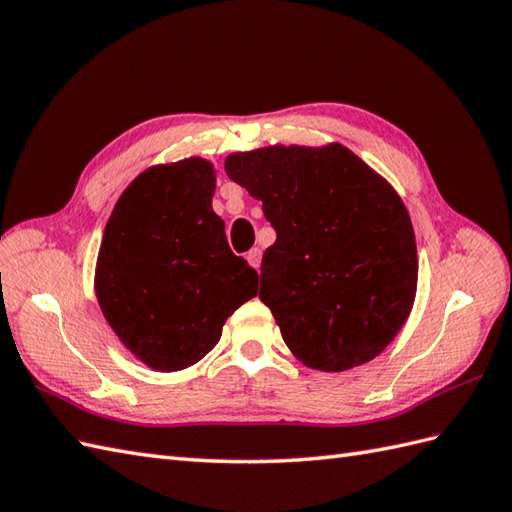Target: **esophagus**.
Listing matches in <instances>:
<instances>
[{"label": "esophagus", "mask_w": 512, "mask_h": 512, "mask_svg": "<svg viewBox=\"0 0 512 512\" xmlns=\"http://www.w3.org/2000/svg\"><path fill=\"white\" fill-rule=\"evenodd\" d=\"M246 259H248V264H251L253 268H259V264H261V251H259V248H251V251L246 253Z\"/></svg>", "instance_id": "1"}]
</instances>
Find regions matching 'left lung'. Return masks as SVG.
Listing matches in <instances>:
<instances>
[{"mask_svg":"<svg viewBox=\"0 0 512 512\" xmlns=\"http://www.w3.org/2000/svg\"><path fill=\"white\" fill-rule=\"evenodd\" d=\"M224 170L277 231L259 299L294 358L325 373L377 358L406 325L419 279L395 187L342 144L233 152Z\"/></svg>","mask_w":512,"mask_h":512,"instance_id":"obj_1","label":"left lung"}]
</instances>
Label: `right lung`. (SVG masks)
Returning a JSON list of instances; mask_svg holds the SVG:
<instances>
[{
  "instance_id": "1",
  "label": "right lung",
  "mask_w": 512,
  "mask_h": 512,
  "mask_svg": "<svg viewBox=\"0 0 512 512\" xmlns=\"http://www.w3.org/2000/svg\"><path fill=\"white\" fill-rule=\"evenodd\" d=\"M213 192L207 159L150 165L104 227L95 296L115 336L152 371L200 362L227 318L257 294V272L231 253Z\"/></svg>"
}]
</instances>
